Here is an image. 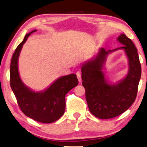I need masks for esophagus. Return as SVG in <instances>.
I'll return each mask as SVG.
<instances>
[{
    "label": "esophagus",
    "mask_w": 147,
    "mask_h": 147,
    "mask_svg": "<svg viewBox=\"0 0 147 147\" xmlns=\"http://www.w3.org/2000/svg\"><path fill=\"white\" fill-rule=\"evenodd\" d=\"M76 76H77L79 82H80L81 80H82V78H81V74L80 73H78V72H77V73H76Z\"/></svg>",
    "instance_id": "obj_1"
}]
</instances>
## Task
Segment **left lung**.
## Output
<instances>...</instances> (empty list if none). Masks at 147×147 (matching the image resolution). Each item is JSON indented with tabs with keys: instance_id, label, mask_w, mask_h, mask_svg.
<instances>
[{
	"instance_id": "1",
	"label": "left lung",
	"mask_w": 147,
	"mask_h": 147,
	"mask_svg": "<svg viewBox=\"0 0 147 147\" xmlns=\"http://www.w3.org/2000/svg\"><path fill=\"white\" fill-rule=\"evenodd\" d=\"M117 40L124 46L108 51L100 48L96 56L81 67L88 108L93 115L101 119L116 117L131 107L136 100L141 76L139 57L132 40L124 34H121ZM118 49L125 50L129 71L124 79L116 85H111L105 78L103 66L109 53Z\"/></svg>"
}]
</instances>
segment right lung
<instances>
[{
  "instance_id": "obj_1",
  "label": "right lung",
  "mask_w": 147,
  "mask_h": 147,
  "mask_svg": "<svg viewBox=\"0 0 147 147\" xmlns=\"http://www.w3.org/2000/svg\"><path fill=\"white\" fill-rule=\"evenodd\" d=\"M36 30L25 35L12 55L10 64V86L21 110L28 117L37 122L49 124L61 117L65 110V95L78 85L75 74L63 76L42 92H34L21 80L18 71V58L23 45L28 36Z\"/></svg>"
}]
</instances>
